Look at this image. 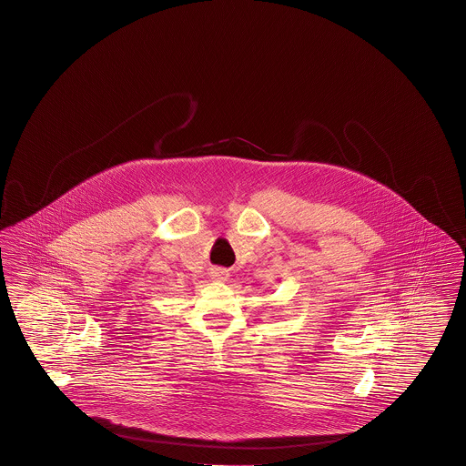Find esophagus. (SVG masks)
Returning a JSON list of instances; mask_svg holds the SVG:
<instances>
[{
    "label": "esophagus",
    "mask_w": 466,
    "mask_h": 466,
    "mask_svg": "<svg viewBox=\"0 0 466 466\" xmlns=\"http://www.w3.org/2000/svg\"><path fill=\"white\" fill-rule=\"evenodd\" d=\"M210 277H212L213 280H217V282H226L227 279H228V271L224 268H213L210 271Z\"/></svg>",
    "instance_id": "1"
}]
</instances>
